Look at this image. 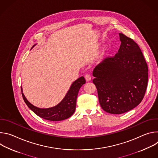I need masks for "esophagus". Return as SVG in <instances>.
Returning a JSON list of instances; mask_svg holds the SVG:
<instances>
[{
	"label": "esophagus",
	"instance_id": "34e87169",
	"mask_svg": "<svg viewBox=\"0 0 158 158\" xmlns=\"http://www.w3.org/2000/svg\"><path fill=\"white\" fill-rule=\"evenodd\" d=\"M85 79L86 81H89L91 80V76L89 74H86L85 75Z\"/></svg>",
	"mask_w": 158,
	"mask_h": 158
}]
</instances>
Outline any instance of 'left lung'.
Returning <instances> with one entry per match:
<instances>
[{
	"instance_id": "8db88e82",
	"label": "left lung",
	"mask_w": 158,
	"mask_h": 158,
	"mask_svg": "<svg viewBox=\"0 0 158 158\" xmlns=\"http://www.w3.org/2000/svg\"><path fill=\"white\" fill-rule=\"evenodd\" d=\"M118 52L106 57L93 71L100 105L107 112L121 114L142 101L147 88L148 67L138 45L119 33Z\"/></svg>"
}]
</instances>
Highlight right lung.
<instances>
[{"instance_id": "add662e5", "label": "right lung", "mask_w": 158, "mask_h": 158, "mask_svg": "<svg viewBox=\"0 0 158 158\" xmlns=\"http://www.w3.org/2000/svg\"><path fill=\"white\" fill-rule=\"evenodd\" d=\"M85 83V80L84 77L82 76L78 78L71 84L64 99L57 105L49 108H39L32 105L25 97L22 92V87L21 91L24 102L35 114L44 119L59 121L69 118L74 114L76 110V100L79 91L81 86Z\"/></svg>"}]
</instances>
